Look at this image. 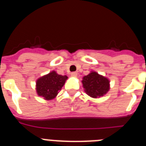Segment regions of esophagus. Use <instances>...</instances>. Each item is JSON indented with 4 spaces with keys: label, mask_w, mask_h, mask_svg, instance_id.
Listing matches in <instances>:
<instances>
[{
    "label": "esophagus",
    "mask_w": 146,
    "mask_h": 146,
    "mask_svg": "<svg viewBox=\"0 0 146 146\" xmlns=\"http://www.w3.org/2000/svg\"><path fill=\"white\" fill-rule=\"evenodd\" d=\"M71 76L73 77H76L77 76V72H72V73H71Z\"/></svg>",
    "instance_id": "obj_1"
}]
</instances>
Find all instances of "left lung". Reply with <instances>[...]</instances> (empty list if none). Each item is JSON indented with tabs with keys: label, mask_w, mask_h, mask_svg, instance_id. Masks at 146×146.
I'll list each match as a JSON object with an SVG mask.
<instances>
[{
	"label": "left lung",
	"mask_w": 146,
	"mask_h": 146,
	"mask_svg": "<svg viewBox=\"0 0 146 146\" xmlns=\"http://www.w3.org/2000/svg\"><path fill=\"white\" fill-rule=\"evenodd\" d=\"M82 87L86 94L91 97L97 99L104 96L110 90V80L108 77L91 71L82 77Z\"/></svg>",
	"instance_id": "obj_1"
}]
</instances>
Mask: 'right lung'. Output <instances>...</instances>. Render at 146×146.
<instances>
[{
    "label": "right lung",
    "mask_w": 146,
    "mask_h": 146,
    "mask_svg": "<svg viewBox=\"0 0 146 146\" xmlns=\"http://www.w3.org/2000/svg\"><path fill=\"white\" fill-rule=\"evenodd\" d=\"M68 79L66 75L58 74L52 71L38 78L36 82V91L38 96L45 100H52L57 96L59 91Z\"/></svg>",
    "instance_id": "right-lung-1"
}]
</instances>
